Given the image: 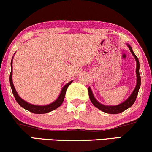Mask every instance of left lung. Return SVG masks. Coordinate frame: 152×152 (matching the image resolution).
Masks as SVG:
<instances>
[{
  "instance_id": "left-lung-1",
  "label": "left lung",
  "mask_w": 152,
  "mask_h": 152,
  "mask_svg": "<svg viewBox=\"0 0 152 152\" xmlns=\"http://www.w3.org/2000/svg\"><path fill=\"white\" fill-rule=\"evenodd\" d=\"M128 48H130L131 53H132V55L134 56V58L136 60V63H137L136 74H137V77L135 89H134V91H132V94L130 95V97H129L126 101H125L124 102H123L121 104L117 105V106H105V105H103L97 102L96 99L94 97L92 91L91 90V88L90 87L88 88V91H89V96L91 103H92L93 105L95 106V107H96L97 108H99V110L105 112V113H110V114H118V113H121V112L124 111L125 110L128 109V108H130V106H132V104H133L134 102H135L137 96L138 91H139L140 85H141V77H140V62H139V60L137 58V57L135 54L134 53L133 50H132L131 46L128 44Z\"/></svg>"
}]
</instances>
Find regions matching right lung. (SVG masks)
Masks as SVG:
<instances>
[{"label": "right lung", "mask_w": 152, "mask_h": 152, "mask_svg": "<svg viewBox=\"0 0 152 152\" xmlns=\"http://www.w3.org/2000/svg\"><path fill=\"white\" fill-rule=\"evenodd\" d=\"M12 60L11 61V72L10 75V84L11 89H12V94L15 96V99L16 102L18 103L20 106H21L22 108H24V109L29 110V111L31 112V113H36V114H43V113H48V112L52 111V110L56 109V108H58L59 106L63 104L67 87H68L69 85L72 83V81L68 82V83L66 84V85L63 87V88L61 90V94H60L58 98L56 99L55 102L51 103V104L46 105V106H36V105L29 104V103L26 102L25 101H24L23 99H22L20 96H19V95L18 94V93H17L15 89L14 85H13V83H12Z\"/></svg>", "instance_id": "add662e5"}]
</instances>
